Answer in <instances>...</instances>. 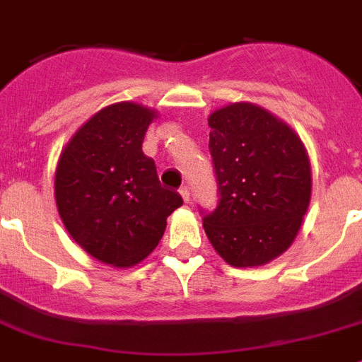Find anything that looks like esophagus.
<instances>
[{"instance_id":"1","label":"esophagus","mask_w":362,"mask_h":362,"mask_svg":"<svg viewBox=\"0 0 362 362\" xmlns=\"http://www.w3.org/2000/svg\"><path fill=\"white\" fill-rule=\"evenodd\" d=\"M179 194H181V197H183L185 203L190 202V188H188V187H181V188H179Z\"/></svg>"}]
</instances>
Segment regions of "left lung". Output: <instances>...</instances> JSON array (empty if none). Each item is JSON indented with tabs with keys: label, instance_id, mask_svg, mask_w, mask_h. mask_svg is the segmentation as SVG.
<instances>
[{
	"label": "left lung",
	"instance_id": "8db88e82",
	"mask_svg": "<svg viewBox=\"0 0 362 362\" xmlns=\"http://www.w3.org/2000/svg\"><path fill=\"white\" fill-rule=\"evenodd\" d=\"M218 206L203 212L212 247L228 265L258 267L287 251L311 199L300 137L264 107L236 102L209 117Z\"/></svg>",
	"mask_w": 362,
	"mask_h": 362
}]
</instances>
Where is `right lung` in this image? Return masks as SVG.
Segmentation results:
<instances>
[{
  "mask_svg": "<svg viewBox=\"0 0 362 362\" xmlns=\"http://www.w3.org/2000/svg\"><path fill=\"white\" fill-rule=\"evenodd\" d=\"M156 111L134 102L104 107L62 150L54 197L67 233L86 252L115 267L144 260L183 205L159 183L143 141Z\"/></svg>",
  "mask_w": 362,
  "mask_h": 362,
  "instance_id": "1",
  "label": "right lung"
}]
</instances>
